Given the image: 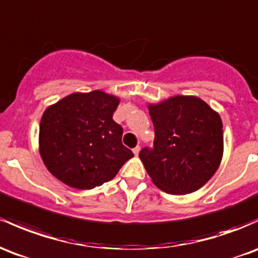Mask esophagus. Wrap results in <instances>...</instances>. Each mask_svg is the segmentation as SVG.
<instances>
[{
	"instance_id": "esophagus-1",
	"label": "esophagus",
	"mask_w": 258,
	"mask_h": 258,
	"mask_svg": "<svg viewBox=\"0 0 258 258\" xmlns=\"http://www.w3.org/2000/svg\"><path fill=\"white\" fill-rule=\"evenodd\" d=\"M140 146H137V147H135V148H134V151H132V152H134V154L136 155V157H137V155H138V153H140Z\"/></svg>"
}]
</instances>
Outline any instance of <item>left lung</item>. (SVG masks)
Masks as SVG:
<instances>
[{
    "label": "left lung",
    "mask_w": 258,
    "mask_h": 258,
    "mask_svg": "<svg viewBox=\"0 0 258 258\" xmlns=\"http://www.w3.org/2000/svg\"><path fill=\"white\" fill-rule=\"evenodd\" d=\"M154 148L140 158L155 186L171 195L197 191L212 179L224 152L222 118L195 95H175L148 104Z\"/></svg>",
    "instance_id": "8db88e82"
}]
</instances>
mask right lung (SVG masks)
Segmentation results:
<instances>
[{
	"instance_id": "obj_1",
	"label": "right lung",
	"mask_w": 258,
	"mask_h": 258,
	"mask_svg": "<svg viewBox=\"0 0 258 258\" xmlns=\"http://www.w3.org/2000/svg\"><path fill=\"white\" fill-rule=\"evenodd\" d=\"M120 98L103 90L72 93L47 106L39 128V152L51 174L78 189L112 180L134 153L112 120Z\"/></svg>"
}]
</instances>
